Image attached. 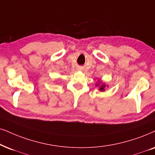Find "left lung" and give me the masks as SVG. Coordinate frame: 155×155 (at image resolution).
Returning a JSON list of instances; mask_svg holds the SVG:
<instances>
[{
    "mask_svg": "<svg viewBox=\"0 0 155 155\" xmlns=\"http://www.w3.org/2000/svg\"><path fill=\"white\" fill-rule=\"evenodd\" d=\"M100 83H101V81H100ZM98 85H99V83L97 84H96V86H97V87ZM105 87H106L105 84H101V85L100 86V87H99V91H104V90H105Z\"/></svg>",
    "mask_w": 155,
    "mask_h": 155,
    "instance_id": "left-lung-1",
    "label": "left lung"
}]
</instances>
